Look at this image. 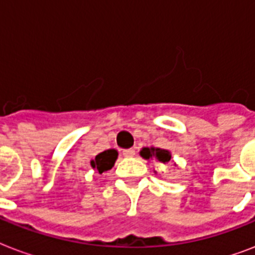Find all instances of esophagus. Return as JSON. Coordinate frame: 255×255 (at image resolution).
Listing matches in <instances>:
<instances>
[{
  "instance_id": "esophagus-1",
  "label": "esophagus",
  "mask_w": 255,
  "mask_h": 255,
  "mask_svg": "<svg viewBox=\"0 0 255 255\" xmlns=\"http://www.w3.org/2000/svg\"><path fill=\"white\" fill-rule=\"evenodd\" d=\"M135 149L133 148H128V149H123V156L126 157H132V156H135Z\"/></svg>"
}]
</instances>
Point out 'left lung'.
Wrapping results in <instances>:
<instances>
[{
  "label": "left lung",
  "instance_id": "obj_1",
  "mask_svg": "<svg viewBox=\"0 0 255 255\" xmlns=\"http://www.w3.org/2000/svg\"><path fill=\"white\" fill-rule=\"evenodd\" d=\"M140 155L143 156L144 159H149V157H153L157 161L163 164L169 163L170 160V153L167 149H161V148H143Z\"/></svg>",
  "mask_w": 255,
  "mask_h": 255
}]
</instances>
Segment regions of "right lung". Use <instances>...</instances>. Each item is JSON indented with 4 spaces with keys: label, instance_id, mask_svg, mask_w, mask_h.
Here are the masks:
<instances>
[{
    "label": "right lung",
    "instance_id": "obj_1",
    "mask_svg": "<svg viewBox=\"0 0 255 255\" xmlns=\"http://www.w3.org/2000/svg\"><path fill=\"white\" fill-rule=\"evenodd\" d=\"M116 159H118V152L115 149H107L95 156V159L91 161V167L95 168L99 173H103L114 167Z\"/></svg>",
    "mask_w": 255,
    "mask_h": 255
}]
</instances>
